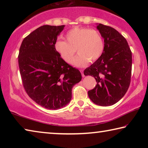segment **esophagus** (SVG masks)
Returning a JSON list of instances; mask_svg holds the SVG:
<instances>
[{
    "instance_id": "1",
    "label": "esophagus",
    "mask_w": 148,
    "mask_h": 148,
    "mask_svg": "<svg viewBox=\"0 0 148 148\" xmlns=\"http://www.w3.org/2000/svg\"><path fill=\"white\" fill-rule=\"evenodd\" d=\"M80 72H82V76L84 77V76H85V74H84V71H83V70H81V71H80Z\"/></svg>"
}]
</instances>
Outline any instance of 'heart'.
Instances as JSON below:
<instances>
[{
	"mask_svg": "<svg viewBox=\"0 0 148 148\" xmlns=\"http://www.w3.org/2000/svg\"><path fill=\"white\" fill-rule=\"evenodd\" d=\"M66 42L57 40L55 48L61 58L68 64H72L76 49L78 56L74 64L85 66L89 61L95 62L103 53L104 44L101 34L97 30L76 27L66 34Z\"/></svg>",
	"mask_w": 148,
	"mask_h": 148,
	"instance_id": "heart-1",
	"label": "heart"
}]
</instances>
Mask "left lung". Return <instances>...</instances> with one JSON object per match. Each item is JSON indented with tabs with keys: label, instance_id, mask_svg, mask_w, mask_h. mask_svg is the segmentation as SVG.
<instances>
[{
	"label": "left lung",
	"instance_id": "1",
	"mask_svg": "<svg viewBox=\"0 0 148 148\" xmlns=\"http://www.w3.org/2000/svg\"><path fill=\"white\" fill-rule=\"evenodd\" d=\"M97 28L104 39V51L84 74L93 76L97 82L88 91L90 99L99 106H111L122 99L129 87L132 52L127 40L116 29L101 23Z\"/></svg>",
	"mask_w": 148,
	"mask_h": 148
}]
</instances>
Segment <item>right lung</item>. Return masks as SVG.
Wrapping results in <instances>:
<instances>
[{
  "mask_svg": "<svg viewBox=\"0 0 148 148\" xmlns=\"http://www.w3.org/2000/svg\"><path fill=\"white\" fill-rule=\"evenodd\" d=\"M64 27H38L23 39L18 55L25 91L32 101L49 110L69 104L72 87L82 79L79 70L66 63L55 48Z\"/></svg>",
  "mask_w": 148,
  "mask_h": 148,
  "instance_id": "obj_1",
  "label": "right lung"
}]
</instances>
